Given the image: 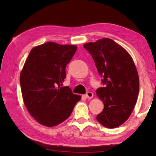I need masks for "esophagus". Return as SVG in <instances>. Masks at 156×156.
Returning a JSON list of instances; mask_svg holds the SVG:
<instances>
[{"instance_id": "esophagus-1", "label": "esophagus", "mask_w": 156, "mask_h": 156, "mask_svg": "<svg viewBox=\"0 0 156 156\" xmlns=\"http://www.w3.org/2000/svg\"><path fill=\"white\" fill-rule=\"evenodd\" d=\"M93 96H94V94L91 91L87 92V94L85 95V97L87 98H93Z\"/></svg>"}]
</instances>
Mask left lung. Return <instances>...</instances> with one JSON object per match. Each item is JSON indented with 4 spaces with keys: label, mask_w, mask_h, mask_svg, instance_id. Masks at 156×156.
<instances>
[{
    "label": "left lung",
    "mask_w": 156,
    "mask_h": 156,
    "mask_svg": "<svg viewBox=\"0 0 156 156\" xmlns=\"http://www.w3.org/2000/svg\"><path fill=\"white\" fill-rule=\"evenodd\" d=\"M91 55L104 87L96 91L104 109L97 115L107 128L122 125L131 115L139 93V76L133 58L126 50L108 38L84 44Z\"/></svg>",
    "instance_id": "left-lung-1"
}]
</instances>
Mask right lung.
<instances>
[{"mask_svg":"<svg viewBox=\"0 0 156 156\" xmlns=\"http://www.w3.org/2000/svg\"><path fill=\"white\" fill-rule=\"evenodd\" d=\"M77 49L72 44L47 42L31 50L20 75L25 105L41 125L52 127L69 117L81 96L62 87L65 67Z\"/></svg>","mask_w":156,"mask_h":156,"instance_id":"obj_1","label":"right lung"}]
</instances>
